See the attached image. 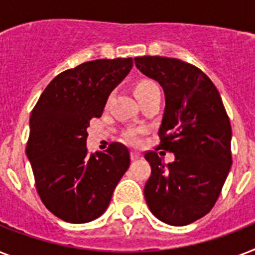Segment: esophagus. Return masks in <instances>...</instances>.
Returning <instances> with one entry per match:
<instances>
[{
	"label": "esophagus",
	"instance_id": "34e87169",
	"mask_svg": "<svg viewBox=\"0 0 255 255\" xmlns=\"http://www.w3.org/2000/svg\"><path fill=\"white\" fill-rule=\"evenodd\" d=\"M140 156H141V155H140L139 152H136V151H132V152H131V159H132V160L140 159Z\"/></svg>",
	"mask_w": 255,
	"mask_h": 255
}]
</instances>
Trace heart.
<instances>
[{
    "label": "heart",
    "mask_w": 255,
    "mask_h": 255,
    "mask_svg": "<svg viewBox=\"0 0 255 255\" xmlns=\"http://www.w3.org/2000/svg\"><path fill=\"white\" fill-rule=\"evenodd\" d=\"M153 86H156L155 82L148 81V79H144V81L137 82V83L135 85V88H133L136 98H137V96H140V95H143L144 92L148 91V90H149L151 87H153ZM126 137H127L128 141H131V143H136V141H137V135H136V132H133V131L127 132Z\"/></svg>",
    "instance_id": "b5f03b06"
}]
</instances>
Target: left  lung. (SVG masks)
Instances as JSON below:
<instances>
[{
  "label": "left lung",
  "instance_id": "8db88e82",
  "mask_svg": "<svg viewBox=\"0 0 255 255\" xmlns=\"http://www.w3.org/2000/svg\"><path fill=\"white\" fill-rule=\"evenodd\" d=\"M135 65L163 87L160 148L174 155L169 164L153 151L144 155L152 169L144 197L160 221L189 225L212 210L232 167L229 118L213 82L197 67L167 57H136Z\"/></svg>",
  "mask_w": 255,
  "mask_h": 255
}]
</instances>
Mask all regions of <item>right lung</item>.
Listing matches in <instances>:
<instances>
[{
	"mask_svg": "<svg viewBox=\"0 0 255 255\" xmlns=\"http://www.w3.org/2000/svg\"><path fill=\"white\" fill-rule=\"evenodd\" d=\"M132 58L96 59L66 70L50 82L30 116L26 155L47 209L66 222L100 217L129 167L126 145L88 155L87 128L100 118L112 90L131 71Z\"/></svg>",
	"mask_w": 255,
	"mask_h": 255,
	"instance_id": "add662e5",
	"label": "right lung"
}]
</instances>
